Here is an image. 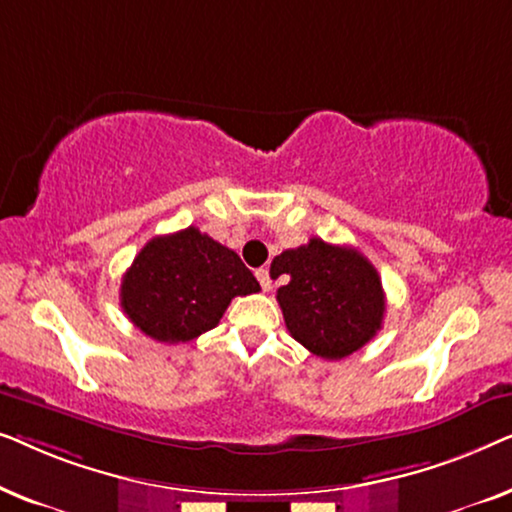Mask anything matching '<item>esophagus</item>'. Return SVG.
I'll use <instances>...</instances> for the list:
<instances>
[{"label": "esophagus", "instance_id": "esophagus-1", "mask_svg": "<svg viewBox=\"0 0 512 512\" xmlns=\"http://www.w3.org/2000/svg\"><path fill=\"white\" fill-rule=\"evenodd\" d=\"M256 277H258V282H261V289L263 291H270L272 289V279H270V270L268 268H258L256 270Z\"/></svg>", "mask_w": 512, "mask_h": 512}]
</instances>
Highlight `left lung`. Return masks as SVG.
Segmentation results:
<instances>
[{
	"instance_id": "obj_1",
	"label": "left lung",
	"mask_w": 512,
	"mask_h": 512,
	"mask_svg": "<svg viewBox=\"0 0 512 512\" xmlns=\"http://www.w3.org/2000/svg\"><path fill=\"white\" fill-rule=\"evenodd\" d=\"M270 270L289 275V284L277 289L286 328L321 359L340 361L359 352L382 328L380 275L356 249L312 237L275 256Z\"/></svg>"
}]
</instances>
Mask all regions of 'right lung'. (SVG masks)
I'll return each instance as SVG.
<instances>
[{"label": "right lung", "mask_w": 512, "mask_h": 512, "mask_svg": "<svg viewBox=\"0 0 512 512\" xmlns=\"http://www.w3.org/2000/svg\"><path fill=\"white\" fill-rule=\"evenodd\" d=\"M261 291L233 249L198 228L153 237L123 275L121 307L158 342H188L219 324L235 296Z\"/></svg>", "instance_id": "1"}]
</instances>
